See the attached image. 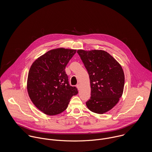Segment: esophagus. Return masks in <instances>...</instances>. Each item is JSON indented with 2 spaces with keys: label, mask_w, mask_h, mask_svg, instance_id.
<instances>
[{
  "label": "esophagus",
  "mask_w": 152,
  "mask_h": 152,
  "mask_svg": "<svg viewBox=\"0 0 152 152\" xmlns=\"http://www.w3.org/2000/svg\"><path fill=\"white\" fill-rule=\"evenodd\" d=\"M77 88H78V90H80V84H77Z\"/></svg>",
  "instance_id": "obj_1"
}]
</instances>
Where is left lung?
Returning a JSON list of instances; mask_svg holds the SVG:
<instances>
[{"mask_svg":"<svg viewBox=\"0 0 152 152\" xmlns=\"http://www.w3.org/2000/svg\"><path fill=\"white\" fill-rule=\"evenodd\" d=\"M89 74L91 98L87 102L91 111L103 114L113 108L124 92L125 75L121 64L104 50H78Z\"/></svg>","mask_w":152,"mask_h":152,"instance_id":"1","label":"left lung"}]
</instances>
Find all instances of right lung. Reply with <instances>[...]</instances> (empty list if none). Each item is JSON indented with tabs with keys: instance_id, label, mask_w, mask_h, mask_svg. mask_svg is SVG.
Masks as SVG:
<instances>
[{
	"instance_id": "right-lung-1",
	"label": "right lung",
	"mask_w": 152,
	"mask_h": 152,
	"mask_svg": "<svg viewBox=\"0 0 152 152\" xmlns=\"http://www.w3.org/2000/svg\"><path fill=\"white\" fill-rule=\"evenodd\" d=\"M77 50L58 48L51 50L36 59L28 71L27 89L36 108L53 116L64 111L71 97L78 94L70 86L65 66Z\"/></svg>"
}]
</instances>
